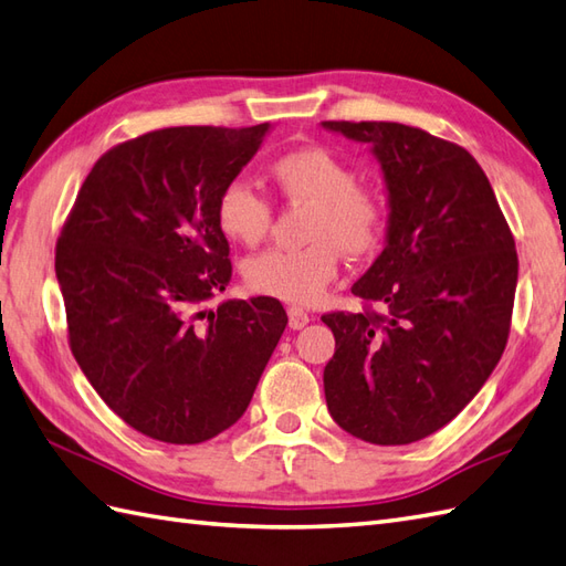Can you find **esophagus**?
I'll return each instance as SVG.
<instances>
[{
    "mask_svg": "<svg viewBox=\"0 0 566 566\" xmlns=\"http://www.w3.org/2000/svg\"><path fill=\"white\" fill-rule=\"evenodd\" d=\"M286 313H289V327H292V329H301V327H306L311 323V315L303 308L294 306V308H289Z\"/></svg>",
    "mask_w": 566,
    "mask_h": 566,
    "instance_id": "esophagus-1",
    "label": "esophagus"
}]
</instances>
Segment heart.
<instances>
[{"label": "heart", "mask_w": 566, "mask_h": 566, "mask_svg": "<svg viewBox=\"0 0 566 566\" xmlns=\"http://www.w3.org/2000/svg\"><path fill=\"white\" fill-rule=\"evenodd\" d=\"M270 179L282 196L311 206L306 241L298 251H268L243 265V280L255 294L284 303H317L339 274V251L364 258L378 249L385 227V198L370 186L356 184V171L321 145H303L274 157ZM214 222L220 234L255 249L263 243L272 210L251 184L231 179L214 200Z\"/></svg>", "instance_id": "b5f03b06"}]
</instances>
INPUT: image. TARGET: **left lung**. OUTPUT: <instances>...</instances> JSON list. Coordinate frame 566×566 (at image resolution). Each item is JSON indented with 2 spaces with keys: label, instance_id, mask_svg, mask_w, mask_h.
Listing matches in <instances>:
<instances>
[{
  "label": "left lung",
  "instance_id": "obj_1",
  "mask_svg": "<svg viewBox=\"0 0 566 566\" xmlns=\"http://www.w3.org/2000/svg\"><path fill=\"white\" fill-rule=\"evenodd\" d=\"M366 143L387 191L385 249L352 294L387 315L329 313L325 366L335 423L373 444L447 426L500 364L518 260L495 191L469 150L395 122H323Z\"/></svg>",
  "mask_w": 566,
  "mask_h": 566
}]
</instances>
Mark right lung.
<instances>
[{"mask_svg": "<svg viewBox=\"0 0 566 566\" xmlns=\"http://www.w3.org/2000/svg\"><path fill=\"white\" fill-rule=\"evenodd\" d=\"M174 126L97 159L56 243L69 344L134 430L198 444L249 409L286 327L277 298L206 303L231 280L214 200L270 134Z\"/></svg>", "mask_w": 566, "mask_h": 566, "instance_id": "obj_1", "label": "right lung"}]
</instances>
